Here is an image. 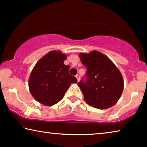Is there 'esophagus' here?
Segmentation results:
<instances>
[{
	"instance_id": "34e87169",
	"label": "esophagus",
	"mask_w": 147,
	"mask_h": 147,
	"mask_svg": "<svg viewBox=\"0 0 147 147\" xmlns=\"http://www.w3.org/2000/svg\"><path fill=\"white\" fill-rule=\"evenodd\" d=\"M75 76H76V78H77V81L78 82L79 81V80H80V75H79V74H76Z\"/></svg>"
}]
</instances>
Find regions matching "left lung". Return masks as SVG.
Segmentation results:
<instances>
[{
	"label": "left lung",
	"instance_id": "obj_1",
	"mask_svg": "<svg viewBox=\"0 0 147 147\" xmlns=\"http://www.w3.org/2000/svg\"><path fill=\"white\" fill-rule=\"evenodd\" d=\"M79 57L86 69V80L78 83L85 102L99 109L113 107L119 100L124 89L121 72L113 62L97 51L80 53Z\"/></svg>",
	"mask_w": 147,
	"mask_h": 147
}]
</instances>
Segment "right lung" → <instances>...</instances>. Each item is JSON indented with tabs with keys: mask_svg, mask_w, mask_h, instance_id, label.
Masks as SVG:
<instances>
[{
	"mask_svg": "<svg viewBox=\"0 0 147 147\" xmlns=\"http://www.w3.org/2000/svg\"><path fill=\"white\" fill-rule=\"evenodd\" d=\"M67 55L61 51H52L36 63L28 79L30 94L40 104L53 106L59 102L76 77L70 75V67L64 61Z\"/></svg>",
	"mask_w": 147,
	"mask_h": 147,
	"instance_id": "obj_1",
	"label": "right lung"
}]
</instances>
